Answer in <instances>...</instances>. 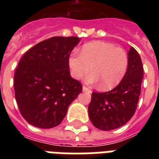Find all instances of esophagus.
<instances>
[{"label":"esophagus","mask_w":159,"mask_h":159,"mask_svg":"<svg viewBox=\"0 0 159 159\" xmlns=\"http://www.w3.org/2000/svg\"><path fill=\"white\" fill-rule=\"evenodd\" d=\"M82 91H83V92H92V91H91V89L87 88V87H85V86H83V87H82Z\"/></svg>","instance_id":"esophagus-1"}]
</instances>
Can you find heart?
<instances>
[{
	"label": "heart",
	"instance_id": "obj_1",
	"mask_svg": "<svg viewBox=\"0 0 159 159\" xmlns=\"http://www.w3.org/2000/svg\"><path fill=\"white\" fill-rule=\"evenodd\" d=\"M71 75L77 80L87 77L88 83L100 82V88L110 90L123 80L129 67V57L122 48L111 43L95 41L82 47L80 54L72 53L68 57Z\"/></svg>",
	"mask_w": 159,
	"mask_h": 159
}]
</instances>
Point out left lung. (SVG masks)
<instances>
[{
  "label": "left lung",
  "instance_id": "obj_1",
  "mask_svg": "<svg viewBox=\"0 0 159 159\" xmlns=\"http://www.w3.org/2000/svg\"><path fill=\"white\" fill-rule=\"evenodd\" d=\"M125 76L110 92H92L88 106L89 118L96 128L109 131L125 125L135 112L143 77V63L138 52L131 47Z\"/></svg>",
  "mask_w": 159,
  "mask_h": 159
}]
</instances>
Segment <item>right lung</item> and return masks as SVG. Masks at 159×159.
Wrapping results in <instances>:
<instances>
[{"instance_id":"add662e5","label":"right lung","mask_w":159,"mask_h":159,"mask_svg":"<svg viewBox=\"0 0 159 159\" xmlns=\"http://www.w3.org/2000/svg\"><path fill=\"white\" fill-rule=\"evenodd\" d=\"M77 37H53L29 49L14 76L15 96L21 116L31 125L50 129L61 124L82 86L72 78L68 57Z\"/></svg>"}]
</instances>
